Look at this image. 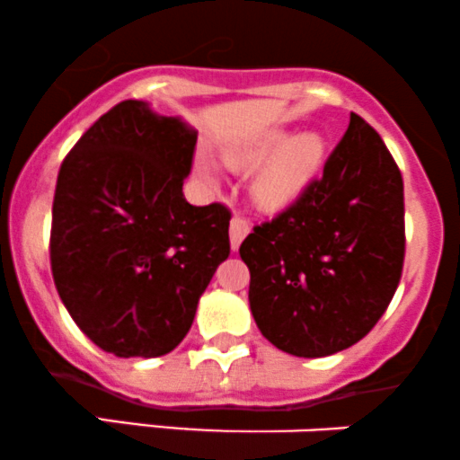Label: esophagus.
I'll list each match as a JSON object with an SVG mask.
<instances>
[{
  "instance_id": "obj_1",
  "label": "esophagus",
  "mask_w": 460,
  "mask_h": 460,
  "mask_svg": "<svg viewBox=\"0 0 460 460\" xmlns=\"http://www.w3.org/2000/svg\"><path fill=\"white\" fill-rule=\"evenodd\" d=\"M248 231H251V226H248L244 218H240V216H234V218H231L229 235H231V248H234V251L240 248L242 240L248 235Z\"/></svg>"
}]
</instances>
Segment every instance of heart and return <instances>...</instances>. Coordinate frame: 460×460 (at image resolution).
Listing matches in <instances>:
<instances>
[{"mask_svg":"<svg viewBox=\"0 0 460 460\" xmlns=\"http://www.w3.org/2000/svg\"><path fill=\"white\" fill-rule=\"evenodd\" d=\"M324 160L326 142L318 131L289 136L288 129L272 128L225 149V162L229 168L237 172L255 168L251 197L266 212H281L303 199L320 175ZM194 172L208 186L218 183V172L203 157L194 162Z\"/></svg>","mask_w":460,"mask_h":460,"instance_id":"heart-1","label":"heart"}]
</instances>
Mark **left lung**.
<instances>
[{
  "mask_svg": "<svg viewBox=\"0 0 460 460\" xmlns=\"http://www.w3.org/2000/svg\"><path fill=\"white\" fill-rule=\"evenodd\" d=\"M257 329L279 350H346L392 303L404 261V183L381 136L352 112L324 175L240 246Z\"/></svg>",
  "mask_w": 460,
  "mask_h": 460,
  "instance_id": "8db88e82",
  "label": "left lung"
}]
</instances>
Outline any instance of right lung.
Segmentation results:
<instances>
[{"mask_svg": "<svg viewBox=\"0 0 460 460\" xmlns=\"http://www.w3.org/2000/svg\"><path fill=\"white\" fill-rule=\"evenodd\" d=\"M197 129L123 102L62 162L51 212V272L75 324L116 357L181 344L199 298L229 257V209L183 197Z\"/></svg>", "mask_w": 460, "mask_h": 460, "instance_id": "1", "label": "right lung"}]
</instances>
